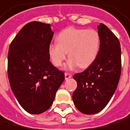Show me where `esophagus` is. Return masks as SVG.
<instances>
[{
    "instance_id": "obj_1",
    "label": "esophagus",
    "mask_w": 130,
    "mask_h": 130,
    "mask_svg": "<svg viewBox=\"0 0 130 130\" xmlns=\"http://www.w3.org/2000/svg\"><path fill=\"white\" fill-rule=\"evenodd\" d=\"M72 75L70 73H65V79H69L70 78H71Z\"/></svg>"
}]
</instances>
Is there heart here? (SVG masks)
<instances>
[{
	"instance_id": "b5f03b06",
	"label": "heart",
	"mask_w": 130,
	"mask_h": 130,
	"mask_svg": "<svg viewBox=\"0 0 130 130\" xmlns=\"http://www.w3.org/2000/svg\"><path fill=\"white\" fill-rule=\"evenodd\" d=\"M100 47V36L94 29L68 28L57 36V43H51L49 56L55 67H61L68 52L67 67L87 68L94 63Z\"/></svg>"
}]
</instances>
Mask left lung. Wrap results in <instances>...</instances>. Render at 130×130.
<instances>
[{"label": "left lung", "mask_w": 130, "mask_h": 130, "mask_svg": "<svg viewBox=\"0 0 130 130\" xmlns=\"http://www.w3.org/2000/svg\"><path fill=\"white\" fill-rule=\"evenodd\" d=\"M100 47L98 56L87 69L73 75L77 88L72 99L83 113L94 114L106 107L117 89L122 59L118 39L105 24L98 26Z\"/></svg>", "instance_id": "obj_1"}]
</instances>
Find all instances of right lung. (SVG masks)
<instances>
[{"mask_svg": "<svg viewBox=\"0 0 130 130\" xmlns=\"http://www.w3.org/2000/svg\"><path fill=\"white\" fill-rule=\"evenodd\" d=\"M54 32L49 24H25L12 41L8 54V76L20 105L39 114L52 105L64 73L50 62L48 48Z\"/></svg>", "mask_w": 130, "mask_h": 130, "instance_id": "1", "label": "right lung"}]
</instances>
